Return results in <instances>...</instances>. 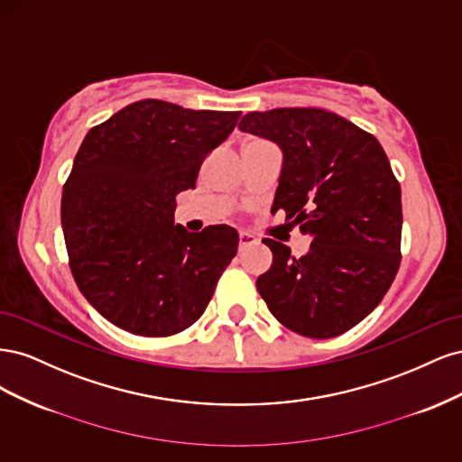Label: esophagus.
Returning <instances> with one entry per match:
<instances>
[{
	"mask_svg": "<svg viewBox=\"0 0 462 462\" xmlns=\"http://www.w3.org/2000/svg\"><path fill=\"white\" fill-rule=\"evenodd\" d=\"M258 243V239L254 235H250V233H246V231H241L239 233V248H246V246H250V245H256Z\"/></svg>",
	"mask_w": 462,
	"mask_h": 462,
	"instance_id": "1",
	"label": "esophagus"
}]
</instances>
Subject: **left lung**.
I'll list each match as a JSON object with an SVG mask.
<instances>
[{"mask_svg":"<svg viewBox=\"0 0 462 462\" xmlns=\"http://www.w3.org/2000/svg\"><path fill=\"white\" fill-rule=\"evenodd\" d=\"M239 129L282 150L273 208L312 236L300 258L262 241L273 262L256 279L258 292L291 331L337 337L382 302L399 270L401 187L385 152L370 133L318 107L250 111Z\"/></svg>","mask_w":462,"mask_h":462,"instance_id":"obj_1","label":"left lung"}]
</instances>
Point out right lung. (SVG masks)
Returning <instances> with one entry per match:
<instances>
[{"label": "right lung", "mask_w": 462, "mask_h": 462, "mask_svg": "<svg viewBox=\"0 0 462 462\" xmlns=\"http://www.w3.org/2000/svg\"><path fill=\"white\" fill-rule=\"evenodd\" d=\"M239 117L141 100L85 136L63 187L61 223L80 292L114 326L167 337L204 314L239 233L175 226V197L194 189Z\"/></svg>", "instance_id": "1"}]
</instances>
